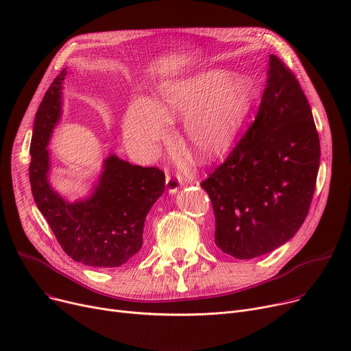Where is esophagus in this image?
I'll list each match as a JSON object with an SVG mask.
<instances>
[{"label": "esophagus", "mask_w": 351, "mask_h": 351, "mask_svg": "<svg viewBox=\"0 0 351 351\" xmlns=\"http://www.w3.org/2000/svg\"><path fill=\"white\" fill-rule=\"evenodd\" d=\"M180 186H182L180 176L178 173L166 172V188H168V192L169 193H176Z\"/></svg>", "instance_id": "34e87169"}]
</instances>
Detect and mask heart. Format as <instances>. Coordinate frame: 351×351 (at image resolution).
I'll return each instance as SVG.
<instances>
[{"label":"heart","mask_w":351,"mask_h":351,"mask_svg":"<svg viewBox=\"0 0 351 351\" xmlns=\"http://www.w3.org/2000/svg\"><path fill=\"white\" fill-rule=\"evenodd\" d=\"M252 104V89L245 80L210 69L163 84L154 105L136 101L125 117L123 131L132 143L149 151L166 135V121L185 118L183 147L196 160L210 162L229 151Z\"/></svg>","instance_id":"heart-1"}]
</instances>
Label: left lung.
Masks as SVG:
<instances>
[{
	"instance_id": "left-lung-1",
	"label": "left lung",
	"mask_w": 351,
	"mask_h": 351,
	"mask_svg": "<svg viewBox=\"0 0 351 351\" xmlns=\"http://www.w3.org/2000/svg\"><path fill=\"white\" fill-rule=\"evenodd\" d=\"M320 165V141L294 73L270 55L254 122L226 160L200 183L215 213V243L253 259L291 239L308 213Z\"/></svg>"
}]
</instances>
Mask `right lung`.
Listing matches in <instances>:
<instances>
[{"instance_id": "right-lung-1", "label": "right lung", "mask_w": 351, "mask_h": 351, "mask_svg": "<svg viewBox=\"0 0 351 351\" xmlns=\"http://www.w3.org/2000/svg\"><path fill=\"white\" fill-rule=\"evenodd\" d=\"M66 69L53 80L36 110L31 139L29 183L36 206L62 250L92 267H118L142 247L147 212L165 191V173L109 155L94 192L69 204L49 182L48 142L61 117Z\"/></svg>"}]
</instances>
